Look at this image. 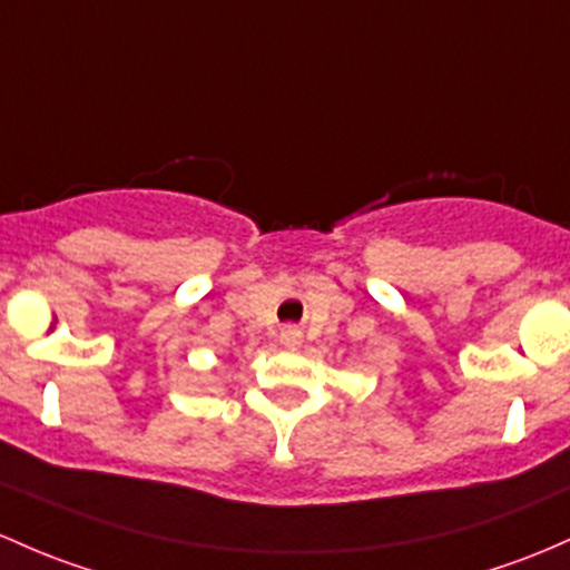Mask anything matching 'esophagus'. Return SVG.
I'll return each mask as SVG.
<instances>
[{
  "label": "esophagus",
  "mask_w": 570,
  "mask_h": 570,
  "mask_svg": "<svg viewBox=\"0 0 570 570\" xmlns=\"http://www.w3.org/2000/svg\"><path fill=\"white\" fill-rule=\"evenodd\" d=\"M303 341V335H301V331H297V327H292V325H286L284 331H281V344H286V346H297Z\"/></svg>",
  "instance_id": "1"
}]
</instances>
